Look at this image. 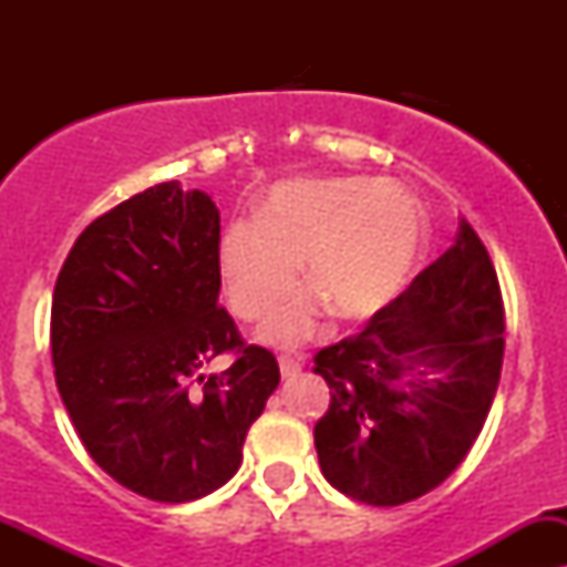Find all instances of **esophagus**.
Listing matches in <instances>:
<instances>
[{
    "label": "esophagus",
    "instance_id": "34e87169",
    "mask_svg": "<svg viewBox=\"0 0 567 567\" xmlns=\"http://www.w3.org/2000/svg\"><path fill=\"white\" fill-rule=\"evenodd\" d=\"M301 364H305L301 357H279V373H282V379H293L301 373Z\"/></svg>",
    "mask_w": 567,
    "mask_h": 567
}]
</instances>
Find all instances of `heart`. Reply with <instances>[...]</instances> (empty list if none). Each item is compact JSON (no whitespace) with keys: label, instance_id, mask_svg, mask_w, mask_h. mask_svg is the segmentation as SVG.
<instances>
[{"label":"heart","instance_id":"obj_1","mask_svg":"<svg viewBox=\"0 0 567 567\" xmlns=\"http://www.w3.org/2000/svg\"><path fill=\"white\" fill-rule=\"evenodd\" d=\"M425 221L405 188L370 177L282 183L257 219H233L216 247L221 290L241 320L266 318L296 290L301 262L316 290H305L262 323L260 340L296 346L316 329L323 301L337 318H368L409 277Z\"/></svg>","mask_w":567,"mask_h":567}]
</instances>
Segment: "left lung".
<instances>
[{
  "mask_svg": "<svg viewBox=\"0 0 567 567\" xmlns=\"http://www.w3.org/2000/svg\"><path fill=\"white\" fill-rule=\"evenodd\" d=\"M505 357V305L468 221L357 337L320 348L329 409L316 422L323 477L373 507L442 485L477 442Z\"/></svg>",
  "mask_w": 567,
  "mask_h": 567,
  "instance_id": "8db88e82",
  "label": "left lung"
}]
</instances>
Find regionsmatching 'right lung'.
Wrapping results in <instances>:
<instances>
[{"label": "right lung", "instance_id": "1", "mask_svg": "<svg viewBox=\"0 0 567 567\" xmlns=\"http://www.w3.org/2000/svg\"><path fill=\"white\" fill-rule=\"evenodd\" d=\"M219 208L158 183L84 227L51 301L56 390L90 458L153 502L199 499L244 461V439L279 384L219 307ZM221 352L225 374L198 370Z\"/></svg>", "mask_w": 567, "mask_h": 567}]
</instances>
